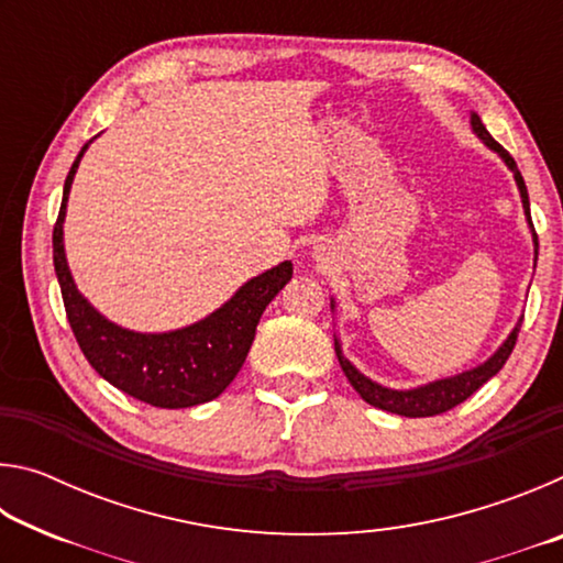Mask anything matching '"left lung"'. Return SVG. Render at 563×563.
Wrapping results in <instances>:
<instances>
[{
    "label": "left lung",
    "instance_id": "left-lung-1",
    "mask_svg": "<svg viewBox=\"0 0 563 563\" xmlns=\"http://www.w3.org/2000/svg\"><path fill=\"white\" fill-rule=\"evenodd\" d=\"M472 123V131L476 133V139H482L484 146H489L494 154H497L507 168L514 174V180H517V188H519V196H521V206H523V216H527V223H529V231H531V241H533V265H537L539 258V238L533 233V223H531V211H529V194H527V184H523V178L517 168V161L509 156V151H504L497 141L492 139V133L484 126L482 119L476 117L472 111L470 117ZM330 308L335 310V300H330ZM521 320H517V325L507 335V340L501 342V345L494 350V355H489L487 360L482 362V365H476L472 369H464V373H456L452 377H442V379H434V383H427V385H419V387H409V389H393V387H385L375 383V379H369L367 375H362L360 369L352 365V362L345 357V352H342L340 340L335 338V355L340 360V367L345 377L350 379V385L355 387V393L365 399L367 405H373L377 409H385V412H393V415H402V417H434V415H442L446 409L456 407L460 402H464L466 397H472L476 389H479L487 379H492L494 375L499 373L504 367V362L509 360L514 345H517V335H519V328H521Z\"/></svg>",
    "mask_w": 563,
    "mask_h": 563
}]
</instances>
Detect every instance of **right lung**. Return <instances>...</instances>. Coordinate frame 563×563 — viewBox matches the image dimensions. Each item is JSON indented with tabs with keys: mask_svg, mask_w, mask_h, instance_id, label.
<instances>
[{
	"mask_svg": "<svg viewBox=\"0 0 563 563\" xmlns=\"http://www.w3.org/2000/svg\"><path fill=\"white\" fill-rule=\"evenodd\" d=\"M89 144H84L64 180V198L52 235L54 271L74 338L89 365L133 399L164 409L211 402L241 373L263 310L292 278V263L283 261L255 275L231 295V300L194 325L168 332H136L117 325L76 288L64 251L66 203Z\"/></svg>",
	"mask_w": 563,
	"mask_h": 563,
	"instance_id": "right-lung-1",
	"label": "right lung"
}]
</instances>
